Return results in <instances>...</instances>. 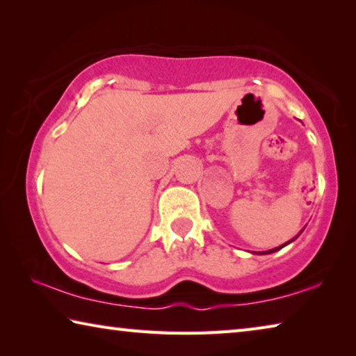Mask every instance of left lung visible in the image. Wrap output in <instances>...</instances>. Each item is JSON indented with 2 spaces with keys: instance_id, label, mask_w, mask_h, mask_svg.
Instances as JSON below:
<instances>
[{
  "instance_id": "8db88e82",
  "label": "left lung",
  "mask_w": 356,
  "mask_h": 356,
  "mask_svg": "<svg viewBox=\"0 0 356 356\" xmlns=\"http://www.w3.org/2000/svg\"><path fill=\"white\" fill-rule=\"evenodd\" d=\"M297 237H298V236H297ZM297 237H293L292 240H289V242H287V243H284V245H281V246H276V248H273V250H268V251H261V252H257V254H272V252H275V251H280L281 248H284L286 245H289V243H291V242H293V240L297 238Z\"/></svg>"
}]
</instances>
